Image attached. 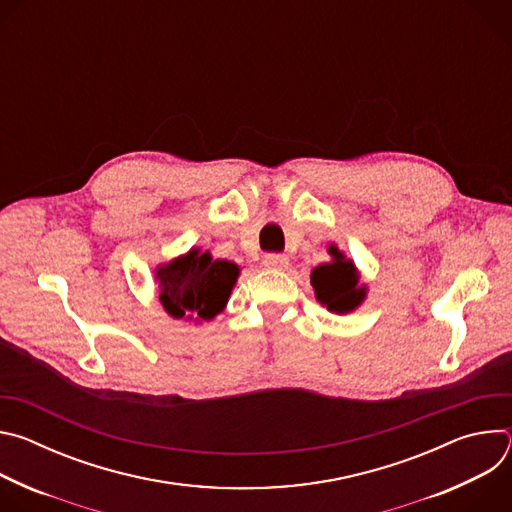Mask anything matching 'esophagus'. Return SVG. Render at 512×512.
I'll return each instance as SVG.
<instances>
[{
  "instance_id": "esophagus-1",
  "label": "esophagus",
  "mask_w": 512,
  "mask_h": 512,
  "mask_svg": "<svg viewBox=\"0 0 512 512\" xmlns=\"http://www.w3.org/2000/svg\"><path fill=\"white\" fill-rule=\"evenodd\" d=\"M261 263H263V267H267V269H285L287 263H289V259H287L285 255H279V253H267Z\"/></svg>"
}]
</instances>
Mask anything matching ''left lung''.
<instances>
[{
    "label": "left lung",
    "mask_w": 512,
    "mask_h": 512,
    "mask_svg": "<svg viewBox=\"0 0 512 512\" xmlns=\"http://www.w3.org/2000/svg\"><path fill=\"white\" fill-rule=\"evenodd\" d=\"M330 261L312 269L310 283L322 308L332 314H350L367 300V285L360 283V271L336 245L328 247Z\"/></svg>",
    "instance_id": "1"
}]
</instances>
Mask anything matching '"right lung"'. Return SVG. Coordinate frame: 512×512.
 Returning a JSON list of instances; mask_svg holds the SVG:
<instances>
[{"label": "right lung", "instance_id": "obj_1", "mask_svg": "<svg viewBox=\"0 0 512 512\" xmlns=\"http://www.w3.org/2000/svg\"><path fill=\"white\" fill-rule=\"evenodd\" d=\"M239 265L192 247L156 267L158 302L174 320L208 322L227 308Z\"/></svg>", "mask_w": 512, "mask_h": 512}]
</instances>
